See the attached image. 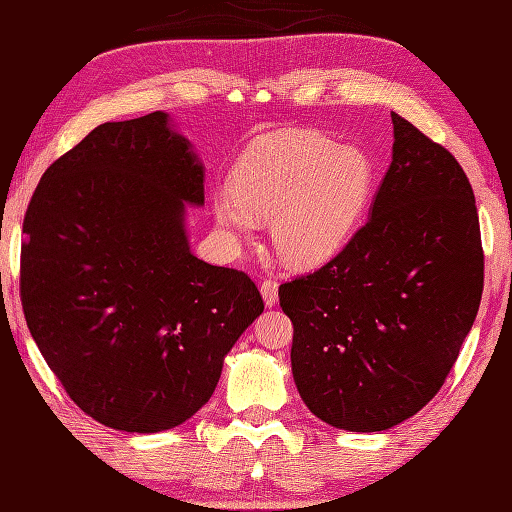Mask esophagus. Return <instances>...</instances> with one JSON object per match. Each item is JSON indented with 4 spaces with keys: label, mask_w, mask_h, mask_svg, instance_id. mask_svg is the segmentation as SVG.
Instances as JSON below:
<instances>
[{
    "label": "esophagus",
    "mask_w": 512,
    "mask_h": 512,
    "mask_svg": "<svg viewBox=\"0 0 512 512\" xmlns=\"http://www.w3.org/2000/svg\"><path fill=\"white\" fill-rule=\"evenodd\" d=\"M259 290H262V297H264V303L268 308H273L277 299H279V284L275 279H266L262 281V286H259Z\"/></svg>",
    "instance_id": "obj_1"
}]
</instances>
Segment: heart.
<instances>
[{
  "label": "heart",
  "instance_id": "heart-1",
  "mask_svg": "<svg viewBox=\"0 0 512 512\" xmlns=\"http://www.w3.org/2000/svg\"><path fill=\"white\" fill-rule=\"evenodd\" d=\"M374 184L365 151L314 132H279L255 140L237 160L233 187L213 195L217 226L233 237L270 220L279 257L312 268L339 255L361 220Z\"/></svg>",
  "mask_w": 512,
  "mask_h": 512
}]
</instances>
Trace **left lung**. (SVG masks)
<instances>
[{
	"label": "left lung",
	"instance_id": "1",
	"mask_svg": "<svg viewBox=\"0 0 512 512\" xmlns=\"http://www.w3.org/2000/svg\"><path fill=\"white\" fill-rule=\"evenodd\" d=\"M369 220L317 273L279 286L306 407L385 431L438 394L480 310L484 253L460 162L396 112Z\"/></svg>",
	"mask_w": 512,
	"mask_h": 512
}]
</instances>
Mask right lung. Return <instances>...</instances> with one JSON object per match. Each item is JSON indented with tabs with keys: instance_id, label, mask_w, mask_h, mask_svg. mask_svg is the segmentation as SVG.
Here are the masks:
<instances>
[{
	"instance_id": "add662e5",
	"label": "right lung",
	"mask_w": 512,
	"mask_h": 512,
	"mask_svg": "<svg viewBox=\"0 0 512 512\" xmlns=\"http://www.w3.org/2000/svg\"><path fill=\"white\" fill-rule=\"evenodd\" d=\"M204 165L167 112L103 123L52 162L21 246L28 330L105 427L158 433L198 413L264 312L248 275L191 253Z\"/></svg>"
}]
</instances>
